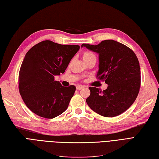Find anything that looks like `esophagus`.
Instances as JSON below:
<instances>
[{
	"label": "esophagus",
	"mask_w": 159,
	"mask_h": 159,
	"mask_svg": "<svg viewBox=\"0 0 159 159\" xmlns=\"http://www.w3.org/2000/svg\"><path fill=\"white\" fill-rule=\"evenodd\" d=\"M84 88V86H83V85H77L76 86V89L77 90H80V89H83Z\"/></svg>",
	"instance_id": "obj_1"
}]
</instances>
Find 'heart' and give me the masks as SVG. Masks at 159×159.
I'll return each mask as SVG.
<instances>
[{
  "mask_svg": "<svg viewBox=\"0 0 159 159\" xmlns=\"http://www.w3.org/2000/svg\"><path fill=\"white\" fill-rule=\"evenodd\" d=\"M95 57L94 54L91 53V52H89V51H85V52H84L83 53V60H88V59H89L91 57Z\"/></svg>",
  "mask_w": 159,
  "mask_h": 159,
  "instance_id": "1",
  "label": "heart"
}]
</instances>
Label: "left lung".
Returning a JSON list of instances; mask_svg holds the SVG:
<instances>
[{"label": "left lung", "instance_id": "8db88e82", "mask_svg": "<svg viewBox=\"0 0 159 159\" xmlns=\"http://www.w3.org/2000/svg\"><path fill=\"white\" fill-rule=\"evenodd\" d=\"M99 54L97 78L108 84L106 90L89 87L87 104L105 117H114L129 108L139 93L141 76L138 59L130 48L114 40H103L97 45L83 44Z\"/></svg>", "mask_w": 159, "mask_h": 159}]
</instances>
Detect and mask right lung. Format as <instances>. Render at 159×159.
<instances>
[{
    "mask_svg": "<svg viewBox=\"0 0 159 159\" xmlns=\"http://www.w3.org/2000/svg\"><path fill=\"white\" fill-rule=\"evenodd\" d=\"M79 49V45L44 40L25 54L19 73V91L32 112L39 116L53 119L68 108L76 87H64L54 78L64 73Z\"/></svg>",
    "mask_w": 159,
    "mask_h": 159,
    "instance_id": "obj_1",
    "label": "right lung"
}]
</instances>
